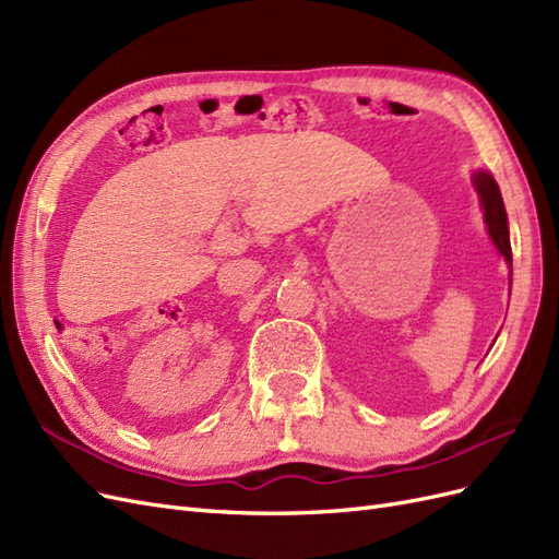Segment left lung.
<instances>
[{"mask_svg": "<svg viewBox=\"0 0 559 559\" xmlns=\"http://www.w3.org/2000/svg\"><path fill=\"white\" fill-rule=\"evenodd\" d=\"M473 186H476V191L480 195V207H483L489 238H492L495 247L499 249L506 263L513 265L511 240H509V216H506L501 191H499L495 177L485 170H478V173H473Z\"/></svg>", "mask_w": 559, "mask_h": 559, "instance_id": "left-lung-1", "label": "left lung"}]
</instances>
